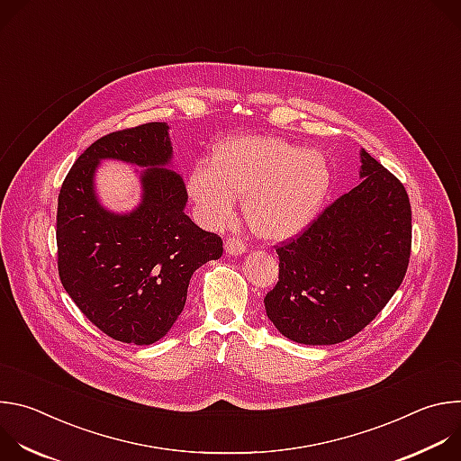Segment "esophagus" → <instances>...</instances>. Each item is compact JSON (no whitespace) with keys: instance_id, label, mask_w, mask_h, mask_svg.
I'll use <instances>...</instances> for the list:
<instances>
[{"instance_id":"34e87169","label":"esophagus","mask_w":461,"mask_h":461,"mask_svg":"<svg viewBox=\"0 0 461 461\" xmlns=\"http://www.w3.org/2000/svg\"><path fill=\"white\" fill-rule=\"evenodd\" d=\"M224 248H226L228 255H240L246 251V242L239 237H230V239H226Z\"/></svg>"}]
</instances>
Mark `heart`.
Segmentation results:
<instances>
[{
  "label": "heart",
  "instance_id": "heart-1",
  "mask_svg": "<svg viewBox=\"0 0 461 461\" xmlns=\"http://www.w3.org/2000/svg\"><path fill=\"white\" fill-rule=\"evenodd\" d=\"M326 157L274 137H239L221 144L212 166L199 164L187 193L199 215L213 226L228 222L237 196L246 194L251 230L270 240L301 233L319 213L330 189Z\"/></svg>",
  "mask_w": 461,
  "mask_h": 461
}]
</instances>
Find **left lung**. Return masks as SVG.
Listing matches in <instances>:
<instances>
[{"instance_id":"left-lung-1","label":"left lung","mask_w":461,"mask_h":461,"mask_svg":"<svg viewBox=\"0 0 461 461\" xmlns=\"http://www.w3.org/2000/svg\"><path fill=\"white\" fill-rule=\"evenodd\" d=\"M361 182L295 239L276 246L279 281L265 297L277 330L303 345L359 334L409 268L412 212L405 185L361 149Z\"/></svg>"}]
</instances>
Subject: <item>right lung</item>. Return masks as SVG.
<instances>
[{
    "mask_svg": "<svg viewBox=\"0 0 461 461\" xmlns=\"http://www.w3.org/2000/svg\"><path fill=\"white\" fill-rule=\"evenodd\" d=\"M167 129L149 122L98 139L77 158L58 194L59 281L82 313L122 343L164 338L184 310L193 272L222 255V239L184 213L185 185L164 167L173 155ZM104 158L150 167L135 212L116 216L99 206L92 178Z\"/></svg>",
    "mask_w": 461,
    "mask_h": 461,
    "instance_id": "1",
    "label": "right lung"
}]
</instances>
